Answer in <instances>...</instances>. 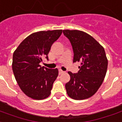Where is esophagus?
<instances>
[{"instance_id": "34e87169", "label": "esophagus", "mask_w": 122, "mask_h": 122, "mask_svg": "<svg viewBox=\"0 0 122 122\" xmlns=\"http://www.w3.org/2000/svg\"><path fill=\"white\" fill-rule=\"evenodd\" d=\"M64 71H62V70H59V74L60 75H61V74H62L63 73H64Z\"/></svg>"}]
</instances>
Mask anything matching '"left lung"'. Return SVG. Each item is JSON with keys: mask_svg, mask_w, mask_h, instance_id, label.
Listing matches in <instances>:
<instances>
[{"mask_svg": "<svg viewBox=\"0 0 122 122\" xmlns=\"http://www.w3.org/2000/svg\"><path fill=\"white\" fill-rule=\"evenodd\" d=\"M63 33L73 47V62H80L77 73L68 71L70 80L65 85L68 95L74 100L92 97L104 81L108 68L103 46L87 33L64 29Z\"/></svg>", "mask_w": 122, "mask_h": 122, "instance_id": "1", "label": "left lung"}]
</instances>
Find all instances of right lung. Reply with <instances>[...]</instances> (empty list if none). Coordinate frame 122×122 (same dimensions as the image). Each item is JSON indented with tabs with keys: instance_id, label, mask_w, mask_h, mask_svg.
I'll use <instances>...</instances> for the list:
<instances>
[{
	"instance_id": "1",
	"label": "right lung",
	"mask_w": 122,
	"mask_h": 122,
	"mask_svg": "<svg viewBox=\"0 0 122 122\" xmlns=\"http://www.w3.org/2000/svg\"><path fill=\"white\" fill-rule=\"evenodd\" d=\"M62 29L32 33L21 42L13 54L12 70L25 95L35 100L47 98L51 93L58 70L41 67L43 57L48 59L52 45L60 37Z\"/></svg>"
}]
</instances>
